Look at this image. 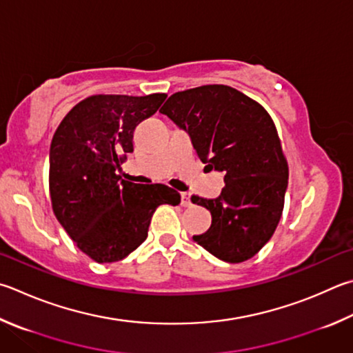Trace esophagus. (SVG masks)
I'll list each match as a JSON object with an SVG mask.
<instances>
[{
	"instance_id": "34e87169",
	"label": "esophagus",
	"mask_w": 353,
	"mask_h": 353,
	"mask_svg": "<svg viewBox=\"0 0 353 353\" xmlns=\"http://www.w3.org/2000/svg\"><path fill=\"white\" fill-rule=\"evenodd\" d=\"M191 196H190V193H182L181 194V205L182 207H191Z\"/></svg>"
}]
</instances>
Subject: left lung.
<instances>
[{
  "label": "left lung",
  "instance_id": "1",
  "mask_svg": "<svg viewBox=\"0 0 353 353\" xmlns=\"http://www.w3.org/2000/svg\"><path fill=\"white\" fill-rule=\"evenodd\" d=\"M160 112L188 134L210 170L225 174L219 197H191L211 213L208 232L193 239L230 264L253 258L278 227L288 183L272 117L245 94L223 85L172 94Z\"/></svg>",
  "mask_w": 353,
  "mask_h": 353
}]
</instances>
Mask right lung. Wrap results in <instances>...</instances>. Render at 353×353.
Wrapping results in <instances>:
<instances>
[{"label":"right lung","instance_id":"right-lung-1","mask_svg":"<svg viewBox=\"0 0 353 353\" xmlns=\"http://www.w3.org/2000/svg\"><path fill=\"white\" fill-rule=\"evenodd\" d=\"M165 94L145 97L92 95L69 111L49 151V190L57 219L77 247L95 262H115L134 252L162 203L181 194L162 183L140 185L119 176L132 152V134L151 117Z\"/></svg>","mask_w":353,"mask_h":353}]
</instances>
